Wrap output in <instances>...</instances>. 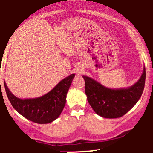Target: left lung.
Wrapping results in <instances>:
<instances>
[{"label":"left lung","instance_id":"1","mask_svg":"<svg viewBox=\"0 0 153 153\" xmlns=\"http://www.w3.org/2000/svg\"><path fill=\"white\" fill-rule=\"evenodd\" d=\"M145 68L140 78L130 88L110 89L94 79L83 75L85 92L89 104L98 115L103 118L122 117L136 104L145 88Z\"/></svg>","mask_w":153,"mask_h":153}]
</instances>
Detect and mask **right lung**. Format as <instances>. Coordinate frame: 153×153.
<instances>
[{"label": "right lung", "mask_w": 153, "mask_h": 153, "mask_svg": "<svg viewBox=\"0 0 153 153\" xmlns=\"http://www.w3.org/2000/svg\"><path fill=\"white\" fill-rule=\"evenodd\" d=\"M75 74L63 79L55 87L41 97L21 99L12 94L4 81L8 100L17 111L31 122L48 124L59 117L66 103V96Z\"/></svg>", "instance_id": "1"}]
</instances>
